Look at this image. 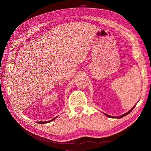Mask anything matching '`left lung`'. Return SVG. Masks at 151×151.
Instances as JSON below:
<instances>
[{"label":"left lung","instance_id":"left-lung-1","mask_svg":"<svg viewBox=\"0 0 151 151\" xmlns=\"http://www.w3.org/2000/svg\"><path fill=\"white\" fill-rule=\"evenodd\" d=\"M135 106H134L133 108H132L129 111H128L127 113H125L124 115H121L120 116H117V117H115V116H110V115H107V114H105L104 113V115H106V116H107L108 117H110V118H122V117H123V116H126L127 115H128V114H129L131 111H132V110H133V109L135 108Z\"/></svg>","mask_w":151,"mask_h":151}]
</instances>
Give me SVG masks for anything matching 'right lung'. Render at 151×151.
Masks as SVG:
<instances>
[{
	"mask_svg": "<svg viewBox=\"0 0 151 151\" xmlns=\"http://www.w3.org/2000/svg\"><path fill=\"white\" fill-rule=\"evenodd\" d=\"M56 118V117L55 118H54L53 119H52V120H50V121H48V122H38V123H40V124H43V123H49V122H51L52 121H53V120H55Z\"/></svg>",
	"mask_w": 151,
	"mask_h": 151,
	"instance_id": "right-lung-1",
	"label": "right lung"
}]
</instances>
